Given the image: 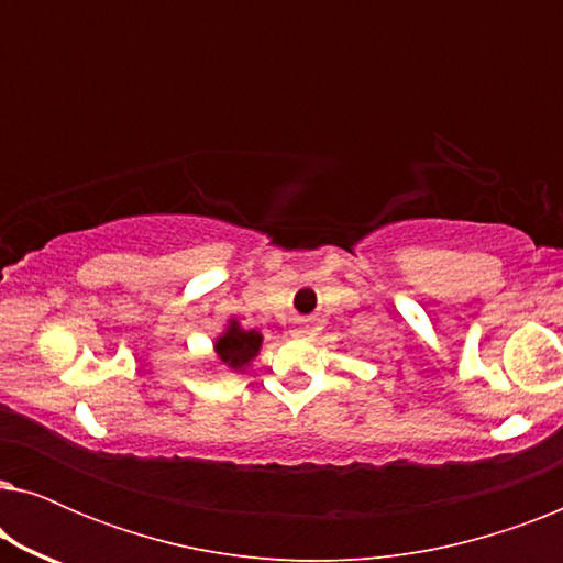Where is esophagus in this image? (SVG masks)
Masks as SVG:
<instances>
[{"mask_svg":"<svg viewBox=\"0 0 563 563\" xmlns=\"http://www.w3.org/2000/svg\"><path fill=\"white\" fill-rule=\"evenodd\" d=\"M291 338H307V333H310V330H307V325H302V322H297V325H291Z\"/></svg>","mask_w":563,"mask_h":563,"instance_id":"esophagus-1","label":"esophagus"}]
</instances>
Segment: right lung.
I'll return each mask as SVG.
<instances>
[{
	"label": "right lung",
	"instance_id": "obj_1",
	"mask_svg": "<svg viewBox=\"0 0 563 563\" xmlns=\"http://www.w3.org/2000/svg\"><path fill=\"white\" fill-rule=\"evenodd\" d=\"M261 341L264 338L256 330H243L238 325V320H230L225 333L214 341V353H218L220 364L233 368V372H243L256 358V353L261 351Z\"/></svg>",
	"mask_w": 563,
	"mask_h": 563
}]
</instances>
